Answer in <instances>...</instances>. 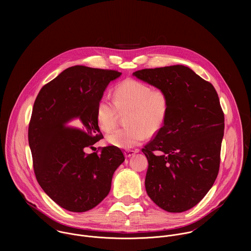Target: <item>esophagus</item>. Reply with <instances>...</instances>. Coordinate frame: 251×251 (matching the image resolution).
<instances>
[{"label":"esophagus","mask_w":251,"mask_h":251,"mask_svg":"<svg viewBox=\"0 0 251 251\" xmlns=\"http://www.w3.org/2000/svg\"><path fill=\"white\" fill-rule=\"evenodd\" d=\"M136 152H138V150H135V151H133V150H126V151H125V156L126 157H130V156L134 155Z\"/></svg>","instance_id":"obj_1"}]
</instances>
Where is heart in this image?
<instances>
[{"label": "heart", "instance_id": "obj_1", "mask_svg": "<svg viewBox=\"0 0 251 251\" xmlns=\"http://www.w3.org/2000/svg\"><path fill=\"white\" fill-rule=\"evenodd\" d=\"M169 110L167 95L134 79H126L114 90L113 101L100 100L97 120L101 130L109 132L117 125L120 114L127 113V127L109 133L107 142L121 149H131L143 142L149 132L157 131L163 125Z\"/></svg>", "mask_w": 251, "mask_h": 251}]
</instances>
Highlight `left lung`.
<instances>
[{
    "mask_svg": "<svg viewBox=\"0 0 251 251\" xmlns=\"http://www.w3.org/2000/svg\"><path fill=\"white\" fill-rule=\"evenodd\" d=\"M163 91L169 110L163 126L145 146L149 197L169 213L197 205L219 170L224 115L214 86L182 65L132 73Z\"/></svg>",
    "mask_w": 251,
    "mask_h": 251,
    "instance_id": "8db88e82",
    "label": "left lung"
}]
</instances>
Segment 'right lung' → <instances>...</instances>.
Returning a JSON list of instances; mask_svg holds the SVG:
<instances>
[{
    "instance_id": "1",
    "label": "right lung",
    "mask_w": 251,
    "mask_h": 251,
    "mask_svg": "<svg viewBox=\"0 0 251 251\" xmlns=\"http://www.w3.org/2000/svg\"><path fill=\"white\" fill-rule=\"evenodd\" d=\"M122 72L75 66L39 91L29 125V145L36 179L60 207L84 213L98 206L111 189L112 177L125 161L109 146L86 153L103 138L97 106L109 83ZM71 123L75 126L68 127Z\"/></svg>"
}]
</instances>
